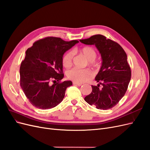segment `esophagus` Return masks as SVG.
Wrapping results in <instances>:
<instances>
[{
  "label": "esophagus",
  "mask_w": 150,
  "mask_h": 150,
  "mask_svg": "<svg viewBox=\"0 0 150 150\" xmlns=\"http://www.w3.org/2000/svg\"><path fill=\"white\" fill-rule=\"evenodd\" d=\"M73 84L76 85V86H81V85H82V84H81V83H76V82H73Z\"/></svg>",
  "instance_id": "obj_1"
}]
</instances>
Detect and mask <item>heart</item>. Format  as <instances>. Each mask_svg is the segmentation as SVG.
<instances>
[{
    "label": "heart",
    "instance_id": "heart-1",
    "mask_svg": "<svg viewBox=\"0 0 150 150\" xmlns=\"http://www.w3.org/2000/svg\"><path fill=\"white\" fill-rule=\"evenodd\" d=\"M81 53L87 59L89 66L91 67H97L98 64L94 61L97 56V52L94 48L86 46L81 49ZM74 57V52L68 51L62 57V64L65 67H70L72 64ZM67 77L74 82L78 83H83L91 79L93 77V72L89 69H79L73 68L67 72Z\"/></svg>",
    "mask_w": 150,
    "mask_h": 150
}]
</instances>
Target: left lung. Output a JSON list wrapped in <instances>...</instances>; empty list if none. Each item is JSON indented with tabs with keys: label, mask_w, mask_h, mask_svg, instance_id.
Wrapping results in <instances>:
<instances>
[{
	"label": "left lung",
	"mask_w": 150,
	"mask_h": 150,
	"mask_svg": "<svg viewBox=\"0 0 150 150\" xmlns=\"http://www.w3.org/2000/svg\"><path fill=\"white\" fill-rule=\"evenodd\" d=\"M80 42L95 45L103 60L101 69L95 78L99 84L92 86V92L84 100L99 110L111 109L124 96L131 79V71L126 54L118 43L101 34L81 39Z\"/></svg>",
	"instance_id": "1"
}]
</instances>
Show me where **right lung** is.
I'll list each match as a JSON object with an SVG mask.
<instances>
[{
    "label": "right lung",
    "mask_w": 150,
    "mask_h": 150,
    "mask_svg": "<svg viewBox=\"0 0 150 150\" xmlns=\"http://www.w3.org/2000/svg\"><path fill=\"white\" fill-rule=\"evenodd\" d=\"M79 41H65L60 38L47 37L28 48L20 67V84L29 102L41 110L51 109L64 99L71 81L64 78L62 57Z\"/></svg>",
    "instance_id": "obj_1"
}]
</instances>
